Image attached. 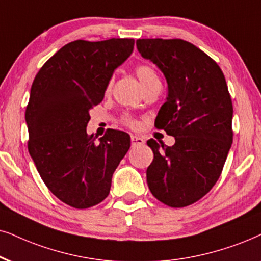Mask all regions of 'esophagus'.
Here are the masks:
<instances>
[{"instance_id": "esophagus-1", "label": "esophagus", "mask_w": 261, "mask_h": 261, "mask_svg": "<svg viewBox=\"0 0 261 261\" xmlns=\"http://www.w3.org/2000/svg\"><path fill=\"white\" fill-rule=\"evenodd\" d=\"M143 143H144V140L142 137L136 136V135H133V136H131V144H133V147L142 146Z\"/></svg>"}]
</instances>
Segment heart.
Returning <instances> with one entry per match:
<instances>
[{
	"mask_svg": "<svg viewBox=\"0 0 261 261\" xmlns=\"http://www.w3.org/2000/svg\"><path fill=\"white\" fill-rule=\"evenodd\" d=\"M135 72H136V75H137L138 81H140L142 88H143V90L144 89L151 87V85L160 83L156 73H155V71L150 67L149 65H138L136 67V70H135ZM110 88H111V83L108 84L107 90ZM123 123L126 125V126L133 127V128L137 126V121L131 117H125L123 119Z\"/></svg>",
	"mask_w": 261,
	"mask_h": 261,
	"instance_id": "heart-1",
	"label": "heart"
}]
</instances>
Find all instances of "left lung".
I'll return each mask as SVG.
<instances>
[{
	"instance_id": "1",
	"label": "left lung",
	"mask_w": 261,
	"mask_h": 261,
	"mask_svg": "<svg viewBox=\"0 0 261 261\" xmlns=\"http://www.w3.org/2000/svg\"><path fill=\"white\" fill-rule=\"evenodd\" d=\"M140 54L166 78L169 95L155 126L173 136L167 147L150 138L147 169L151 194L170 207L199 201L217 183L232 144V102L222 70L183 39H137Z\"/></svg>"
}]
</instances>
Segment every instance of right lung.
<instances>
[{"label":"right lung","instance_id":"obj_1","mask_svg":"<svg viewBox=\"0 0 261 261\" xmlns=\"http://www.w3.org/2000/svg\"><path fill=\"white\" fill-rule=\"evenodd\" d=\"M135 39H78L55 53L36 74L26 107L28 148L48 189L68 206L89 208L110 194L112 176L130 148V136L108 128L87 134L89 111L103 100L114 70Z\"/></svg>","mask_w":261,"mask_h":261}]
</instances>
